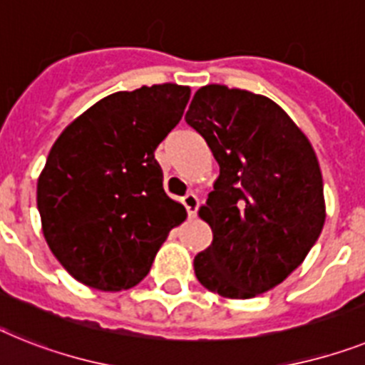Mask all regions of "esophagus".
Instances as JSON below:
<instances>
[{
  "instance_id": "obj_1",
  "label": "esophagus",
  "mask_w": 365,
  "mask_h": 365,
  "mask_svg": "<svg viewBox=\"0 0 365 365\" xmlns=\"http://www.w3.org/2000/svg\"><path fill=\"white\" fill-rule=\"evenodd\" d=\"M198 197L195 195V192H187L185 197H183V206L187 207V213L189 217H195L197 215V210H198Z\"/></svg>"
}]
</instances>
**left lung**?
<instances>
[{"mask_svg": "<svg viewBox=\"0 0 365 365\" xmlns=\"http://www.w3.org/2000/svg\"><path fill=\"white\" fill-rule=\"evenodd\" d=\"M185 122L219 163L198 210L213 241L195 256V274L226 299H252L286 280L323 230L317 155L278 103L243 88L200 87Z\"/></svg>", "mask_w": 365, "mask_h": 365, "instance_id": "obj_1", "label": "left lung"}]
</instances>
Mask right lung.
I'll list each match as a JSON object with an SVG mask.
<instances>
[{
    "mask_svg": "<svg viewBox=\"0 0 365 365\" xmlns=\"http://www.w3.org/2000/svg\"><path fill=\"white\" fill-rule=\"evenodd\" d=\"M191 88L163 83L102 98L70 122L36 182L44 240L66 271L102 292L148 274L187 217L163 191L158 145L182 120Z\"/></svg>",
    "mask_w": 365,
    "mask_h": 365,
    "instance_id": "right-lung-1",
    "label": "right lung"
}]
</instances>
